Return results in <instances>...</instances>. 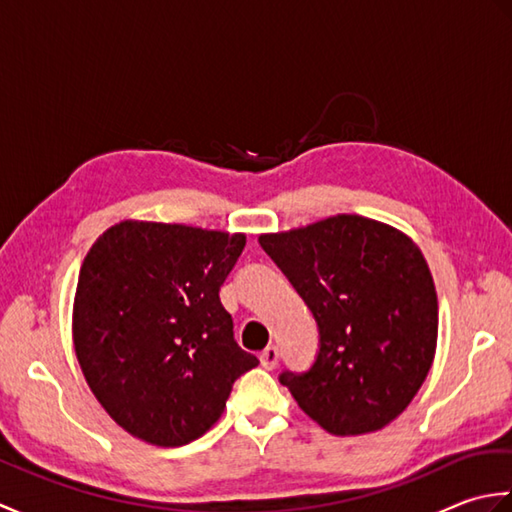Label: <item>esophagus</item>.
<instances>
[{"label": "esophagus", "mask_w": 512, "mask_h": 512, "mask_svg": "<svg viewBox=\"0 0 512 512\" xmlns=\"http://www.w3.org/2000/svg\"><path fill=\"white\" fill-rule=\"evenodd\" d=\"M259 361H262V365L266 367V369H275L277 367V363H279V350L275 345H268L266 350L259 354Z\"/></svg>", "instance_id": "34e87169"}]
</instances>
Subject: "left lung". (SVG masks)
Returning <instances> with one entry per match:
<instances>
[{"instance_id": "1", "label": "left lung", "mask_w": 512, "mask_h": 512, "mask_svg": "<svg viewBox=\"0 0 512 512\" xmlns=\"http://www.w3.org/2000/svg\"><path fill=\"white\" fill-rule=\"evenodd\" d=\"M319 323L310 372L281 374L301 411L332 436L387 427L409 407L436 358L438 292L420 246L400 228L339 213L262 233Z\"/></svg>"}]
</instances>
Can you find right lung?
Returning a JSON list of instances; mask_svg holds the SVG:
<instances>
[{
	"label": "right lung",
	"instance_id": "obj_1",
	"mask_svg": "<svg viewBox=\"0 0 512 512\" xmlns=\"http://www.w3.org/2000/svg\"><path fill=\"white\" fill-rule=\"evenodd\" d=\"M244 233L121 220L85 255L72 306L76 361L112 420L156 447L204 436L235 378L259 365L233 339L220 286Z\"/></svg>",
	"mask_w": 512,
	"mask_h": 512
}]
</instances>
